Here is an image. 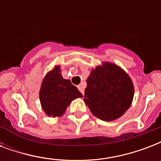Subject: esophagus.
Here are the masks:
<instances>
[{
	"label": "esophagus",
	"mask_w": 161,
	"mask_h": 161,
	"mask_svg": "<svg viewBox=\"0 0 161 161\" xmlns=\"http://www.w3.org/2000/svg\"><path fill=\"white\" fill-rule=\"evenodd\" d=\"M78 89H79V91H80L81 93H82V94H84V87H83V83H81L80 85H78Z\"/></svg>",
	"instance_id": "34e87169"
}]
</instances>
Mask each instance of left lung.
<instances>
[{"label": "left lung", "instance_id": "8db88e82", "mask_svg": "<svg viewBox=\"0 0 161 161\" xmlns=\"http://www.w3.org/2000/svg\"><path fill=\"white\" fill-rule=\"evenodd\" d=\"M134 93L130 76L114 63H103L91 71L87 78L83 100L94 116L112 121L130 107Z\"/></svg>", "mask_w": 161, "mask_h": 161}]
</instances>
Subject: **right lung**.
I'll return each mask as SVG.
<instances>
[{"instance_id":"right-lung-1","label":"right lung","mask_w":161,"mask_h":161,"mask_svg":"<svg viewBox=\"0 0 161 161\" xmlns=\"http://www.w3.org/2000/svg\"><path fill=\"white\" fill-rule=\"evenodd\" d=\"M82 97L71 81L63 78L60 66H56L47 73L39 93L42 108L49 117L62 116L73 99Z\"/></svg>"}]
</instances>
